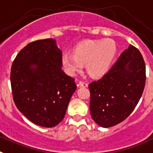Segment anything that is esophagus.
I'll list each match as a JSON object with an SVG mask.
<instances>
[{
  "label": "esophagus",
  "mask_w": 153,
  "mask_h": 153,
  "mask_svg": "<svg viewBox=\"0 0 153 153\" xmlns=\"http://www.w3.org/2000/svg\"><path fill=\"white\" fill-rule=\"evenodd\" d=\"M78 85H79V87L81 88H87L88 85V82H79Z\"/></svg>",
  "instance_id": "34e87169"
}]
</instances>
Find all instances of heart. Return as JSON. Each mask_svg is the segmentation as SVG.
<instances>
[{"instance_id": "b5f03b06", "label": "heart", "mask_w": 153, "mask_h": 153, "mask_svg": "<svg viewBox=\"0 0 153 153\" xmlns=\"http://www.w3.org/2000/svg\"><path fill=\"white\" fill-rule=\"evenodd\" d=\"M74 53H65L62 64L68 75H74L87 64L88 71L92 76L102 77L109 71L117 54L113 40H86L74 48Z\"/></svg>"}]
</instances>
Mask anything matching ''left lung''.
Masks as SVG:
<instances>
[{"instance_id":"1","label":"left lung","mask_w":153,"mask_h":153,"mask_svg":"<svg viewBox=\"0 0 153 153\" xmlns=\"http://www.w3.org/2000/svg\"><path fill=\"white\" fill-rule=\"evenodd\" d=\"M145 84V62L140 51L130 45L109 71L88 86L93 120L103 128L122 123L137 105Z\"/></svg>"}]
</instances>
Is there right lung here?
<instances>
[{
    "mask_svg": "<svg viewBox=\"0 0 153 153\" xmlns=\"http://www.w3.org/2000/svg\"><path fill=\"white\" fill-rule=\"evenodd\" d=\"M62 52L52 38L29 43L11 66L10 83L18 109L35 125L52 128L65 115L77 88L62 69Z\"/></svg>",
    "mask_w": 153,
    "mask_h": 153,
    "instance_id": "1",
    "label": "right lung"
}]
</instances>
